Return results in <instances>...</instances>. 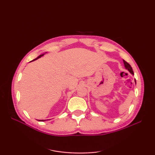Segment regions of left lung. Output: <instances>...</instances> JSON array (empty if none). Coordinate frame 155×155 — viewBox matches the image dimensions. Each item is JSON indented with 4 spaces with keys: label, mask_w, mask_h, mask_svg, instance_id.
Wrapping results in <instances>:
<instances>
[{
    "label": "left lung",
    "mask_w": 155,
    "mask_h": 155,
    "mask_svg": "<svg viewBox=\"0 0 155 155\" xmlns=\"http://www.w3.org/2000/svg\"><path fill=\"white\" fill-rule=\"evenodd\" d=\"M123 62H124V67L126 68V69H127V70L129 71L130 72V74H134V72L133 71V68L132 67H131V66L128 63V62H127L123 60ZM134 81H135V83H136V80L134 79Z\"/></svg>",
    "instance_id": "8db88e82"
}]
</instances>
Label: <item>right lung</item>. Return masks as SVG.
Returning <instances> with one entry per match:
<instances>
[{
    "instance_id": "right-lung-1",
    "label": "right lung",
    "mask_w": 155,
    "mask_h": 155,
    "mask_svg": "<svg viewBox=\"0 0 155 155\" xmlns=\"http://www.w3.org/2000/svg\"><path fill=\"white\" fill-rule=\"evenodd\" d=\"M45 54H41V55H39L38 56V57H37V58H36L35 59H34V60L33 61H35V60H37V59H38V58H41V57H42V56H43ZM38 121H46V120H38Z\"/></svg>"
}]
</instances>
